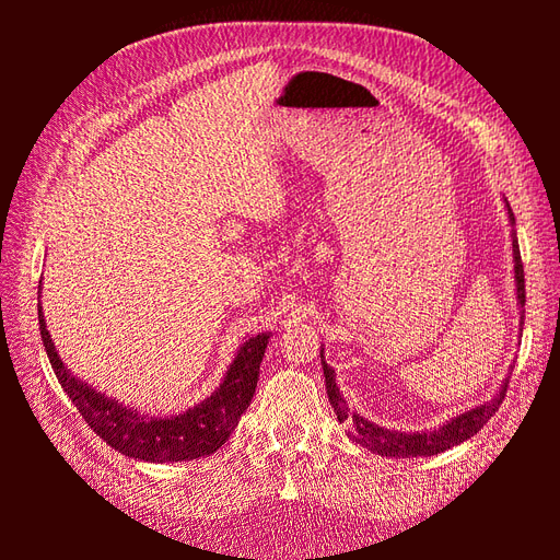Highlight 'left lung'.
Instances as JSON below:
<instances>
[{
	"label": "left lung",
	"instance_id": "left-lung-1",
	"mask_svg": "<svg viewBox=\"0 0 560 560\" xmlns=\"http://www.w3.org/2000/svg\"><path fill=\"white\" fill-rule=\"evenodd\" d=\"M510 208V206H506ZM510 222L514 224V212L510 208ZM514 276H516V296L521 308L525 306V278H523V261H521V252H518V241H516V233H514ZM523 319V315H521ZM523 325V322H521ZM322 358V369H325V383H327V395L331 401V409L336 413V418L341 422H348L350 425V439L354 444H360L369 451H374L378 455L385 457H418V455H436V453H444L451 446H457L460 442H467L469 436L477 434L486 422L493 418V413L500 409V404L506 395V385H510V378H504L500 393L477 406V409H471L463 416H457L453 420H448L446 425H442L439 430L432 432H397V430H387V428H378L376 422H369L366 418H362L360 413H350L346 399L341 397V389L336 385L334 378V369L325 362V354L319 352Z\"/></svg>",
	"mask_w": 560,
	"mask_h": 560
}]
</instances>
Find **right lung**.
Listing matches in <instances>:
<instances>
[{"label": "right lung", "mask_w": 560, "mask_h": 560, "mask_svg": "<svg viewBox=\"0 0 560 560\" xmlns=\"http://www.w3.org/2000/svg\"><path fill=\"white\" fill-rule=\"evenodd\" d=\"M37 308L48 362L54 366L56 378L67 397L72 399L91 430L100 439H105L114 451L147 463L196 460V457L210 455L226 444V439L238 425L241 416L254 397L261 358L270 338L268 334H259L245 341L238 354H235L224 383L202 404L173 418H149L138 416V411H130L124 404L107 399L105 395L77 381L58 358L56 346L46 329L42 306Z\"/></svg>", "instance_id": "right-lung-1"}]
</instances>
